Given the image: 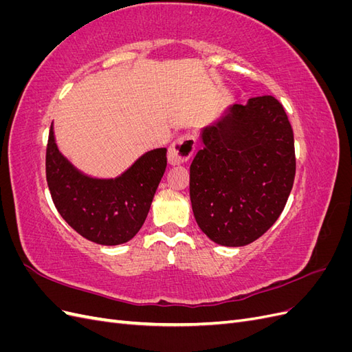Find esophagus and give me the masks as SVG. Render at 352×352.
<instances>
[{"label":"esophagus","instance_id":"esophagus-1","mask_svg":"<svg viewBox=\"0 0 352 352\" xmlns=\"http://www.w3.org/2000/svg\"><path fill=\"white\" fill-rule=\"evenodd\" d=\"M197 148V140L192 135H184L170 145L168 148V163L172 166H179L186 163L194 155Z\"/></svg>","mask_w":352,"mask_h":352}]
</instances>
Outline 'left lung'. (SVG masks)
<instances>
[{
  "instance_id": "8db88e82",
  "label": "left lung",
  "mask_w": 352,
  "mask_h": 352,
  "mask_svg": "<svg viewBox=\"0 0 352 352\" xmlns=\"http://www.w3.org/2000/svg\"><path fill=\"white\" fill-rule=\"evenodd\" d=\"M202 142L189 168L195 220L216 243L243 247L272 228L289 198L296 170L292 126L283 105L261 95L206 127Z\"/></svg>"
}]
</instances>
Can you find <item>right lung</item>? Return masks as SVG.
Wrapping results in <instances>:
<instances>
[{"label":"right lung","mask_w":352,"mask_h":352,"mask_svg":"<svg viewBox=\"0 0 352 352\" xmlns=\"http://www.w3.org/2000/svg\"><path fill=\"white\" fill-rule=\"evenodd\" d=\"M167 166V150L144 154L117 179L98 180L79 173L54 142L52 126L45 154L52 202L79 235L101 245H119L142 228Z\"/></svg>","instance_id":"obj_1"}]
</instances>
